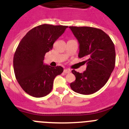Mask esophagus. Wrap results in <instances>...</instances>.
I'll return each instance as SVG.
<instances>
[{
	"label": "esophagus",
	"mask_w": 129,
	"mask_h": 129,
	"mask_svg": "<svg viewBox=\"0 0 129 129\" xmlns=\"http://www.w3.org/2000/svg\"><path fill=\"white\" fill-rule=\"evenodd\" d=\"M70 72H71L70 69H64V72L65 74H69V73H70Z\"/></svg>",
	"instance_id": "esophagus-1"
}]
</instances>
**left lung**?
Here are the masks:
<instances>
[{"label":"left lung","mask_w":129,"mask_h":129,"mask_svg":"<svg viewBox=\"0 0 129 129\" xmlns=\"http://www.w3.org/2000/svg\"><path fill=\"white\" fill-rule=\"evenodd\" d=\"M80 44L79 58L87 57L83 73L72 70L76 80L70 87L76 93L91 94L106 83L115 67V50L110 36L99 28L69 27Z\"/></svg>","instance_id":"obj_1"}]
</instances>
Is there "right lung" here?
<instances>
[{
    "mask_svg": "<svg viewBox=\"0 0 129 129\" xmlns=\"http://www.w3.org/2000/svg\"><path fill=\"white\" fill-rule=\"evenodd\" d=\"M67 28L64 25H39L29 30L19 44L14 56V73L19 84L30 96L40 98L49 94L55 78L63 72L60 66L54 68L44 64V59Z\"/></svg>",
    "mask_w": 129,
    "mask_h": 129,
    "instance_id": "right-lung-1",
    "label": "right lung"
}]
</instances>
